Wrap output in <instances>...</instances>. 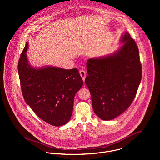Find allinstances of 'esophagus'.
I'll return each instance as SVG.
<instances>
[{
	"mask_svg": "<svg viewBox=\"0 0 160 160\" xmlns=\"http://www.w3.org/2000/svg\"><path fill=\"white\" fill-rule=\"evenodd\" d=\"M80 76L82 77V78L83 80H85V77H86V72L85 71V70L82 69L80 71Z\"/></svg>",
	"mask_w": 160,
	"mask_h": 160,
	"instance_id": "obj_1",
	"label": "esophagus"
}]
</instances>
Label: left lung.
<instances>
[{"label":"left lung","mask_w":160,"mask_h":160,"mask_svg":"<svg viewBox=\"0 0 160 160\" xmlns=\"http://www.w3.org/2000/svg\"><path fill=\"white\" fill-rule=\"evenodd\" d=\"M120 41L123 45L115 52L87 62L85 82L94 111L103 120L117 118L130 106L141 80L138 45L128 32Z\"/></svg>","instance_id":"obj_1"}]
</instances>
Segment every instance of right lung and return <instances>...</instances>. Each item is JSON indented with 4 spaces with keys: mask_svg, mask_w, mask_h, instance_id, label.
<instances>
[{
    "mask_svg": "<svg viewBox=\"0 0 160 160\" xmlns=\"http://www.w3.org/2000/svg\"><path fill=\"white\" fill-rule=\"evenodd\" d=\"M28 48L27 42L18 66L24 99L44 122L64 125L71 118L75 95L83 85L78 70L51 66L35 68L28 62Z\"/></svg>",
    "mask_w": 160,
    "mask_h": 160,
    "instance_id": "1",
    "label": "right lung"
}]
</instances>
